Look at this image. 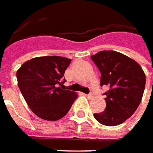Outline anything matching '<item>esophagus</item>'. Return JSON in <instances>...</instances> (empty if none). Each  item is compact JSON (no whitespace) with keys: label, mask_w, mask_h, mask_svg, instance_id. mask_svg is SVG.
Masks as SVG:
<instances>
[{"label":"esophagus","mask_w":153,"mask_h":153,"mask_svg":"<svg viewBox=\"0 0 153 153\" xmlns=\"http://www.w3.org/2000/svg\"><path fill=\"white\" fill-rule=\"evenodd\" d=\"M86 96H87V98H88V99H90V100L94 99V94H93V93H90V94H88L86 95Z\"/></svg>","instance_id":"obj_1"}]
</instances>
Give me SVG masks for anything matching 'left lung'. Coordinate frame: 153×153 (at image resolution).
Here are the masks:
<instances>
[{"label": "left lung", "mask_w": 153, "mask_h": 153, "mask_svg": "<svg viewBox=\"0 0 153 153\" xmlns=\"http://www.w3.org/2000/svg\"><path fill=\"white\" fill-rule=\"evenodd\" d=\"M99 68L100 85L107 86L105 111L94 113L95 120L104 126L120 125L137 110L141 102L146 75L139 64L116 51H100L91 56Z\"/></svg>", "instance_id": "left-lung-1"}]
</instances>
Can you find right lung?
<instances>
[{"instance_id": "right-lung-1", "label": "right lung", "mask_w": 153, "mask_h": 153, "mask_svg": "<svg viewBox=\"0 0 153 153\" xmlns=\"http://www.w3.org/2000/svg\"><path fill=\"white\" fill-rule=\"evenodd\" d=\"M71 59L43 56L23 63L16 73L18 86L34 114L46 120H58L70 110L78 94L66 90L64 74Z\"/></svg>"}]
</instances>
